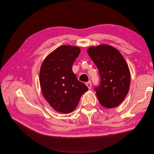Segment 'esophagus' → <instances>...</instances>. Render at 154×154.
<instances>
[{"instance_id": "obj_1", "label": "esophagus", "mask_w": 154, "mask_h": 154, "mask_svg": "<svg viewBox=\"0 0 154 154\" xmlns=\"http://www.w3.org/2000/svg\"><path fill=\"white\" fill-rule=\"evenodd\" d=\"M86 85L87 86V87L88 88V89H91V86H92V83L91 82H88L86 83Z\"/></svg>"}]
</instances>
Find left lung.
<instances>
[{
    "label": "left lung",
    "instance_id": "left-lung-1",
    "mask_svg": "<svg viewBox=\"0 0 154 154\" xmlns=\"http://www.w3.org/2000/svg\"><path fill=\"white\" fill-rule=\"evenodd\" d=\"M87 53L97 66L100 85L94 87L100 104L105 108L118 106L129 91L130 73L119 51L108 45L88 48Z\"/></svg>",
    "mask_w": 154,
    "mask_h": 154
}]
</instances>
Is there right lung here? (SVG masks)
I'll use <instances>...</instances> for the list:
<instances>
[{
	"label": "right lung",
	"mask_w": 154,
	"mask_h": 154,
	"mask_svg": "<svg viewBox=\"0 0 154 154\" xmlns=\"http://www.w3.org/2000/svg\"><path fill=\"white\" fill-rule=\"evenodd\" d=\"M80 51L75 46H60L42 64V92L49 105L59 112H71L77 106L82 94L88 91V87L78 80L72 70Z\"/></svg>",
	"instance_id": "1"
}]
</instances>
